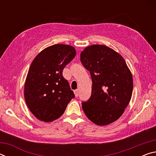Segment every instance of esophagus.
<instances>
[{
    "instance_id": "34e87169",
    "label": "esophagus",
    "mask_w": 156,
    "mask_h": 156,
    "mask_svg": "<svg viewBox=\"0 0 156 156\" xmlns=\"http://www.w3.org/2000/svg\"><path fill=\"white\" fill-rule=\"evenodd\" d=\"M74 94H75V96L76 97H78V95H79V90L78 89H76V90H74Z\"/></svg>"
}]
</instances>
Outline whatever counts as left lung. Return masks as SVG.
Here are the masks:
<instances>
[{"instance_id": "8db88e82", "label": "left lung", "mask_w": 156, "mask_h": 156, "mask_svg": "<svg viewBox=\"0 0 156 156\" xmlns=\"http://www.w3.org/2000/svg\"><path fill=\"white\" fill-rule=\"evenodd\" d=\"M80 61L89 71L91 95L82 103L87 117L99 126L117 120L130 102L133 77L120 54L103 44L87 47L80 54Z\"/></svg>"}]
</instances>
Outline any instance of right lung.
Returning a JSON list of instances; mask_svg holds the SVG:
<instances>
[{
	"label": "right lung",
	"mask_w": 156,
	"mask_h": 156,
	"mask_svg": "<svg viewBox=\"0 0 156 156\" xmlns=\"http://www.w3.org/2000/svg\"><path fill=\"white\" fill-rule=\"evenodd\" d=\"M76 54L72 46L56 44L44 49L31 62L24 96L29 109L38 120L49 122L58 119L74 98L62 71Z\"/></svg>",
	"instance_id": "1"
}]
</instances>
